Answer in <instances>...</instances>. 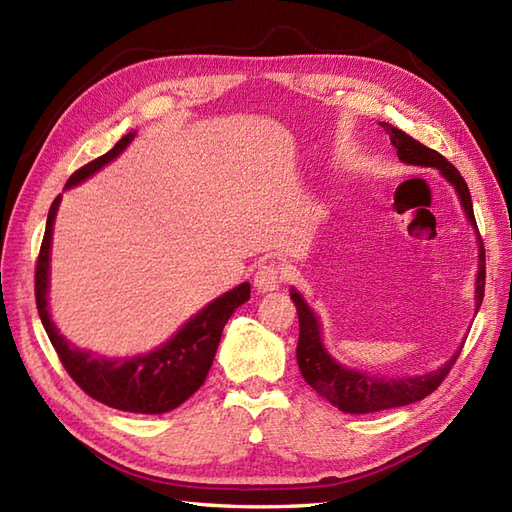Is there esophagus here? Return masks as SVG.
<instances>
[{"instance_id": "34e87169", "label": "esophagus", "mask_w": 512, "mask_h": 512, "mask_svg": "<svg viewBox=\"0 0 512 512\" xmlns=\"http://www.w3.org/2000/svg\"><path fill=\"white\" fill-rule=\"evenodd\" d=\"M284 269L280 265H275V262H267V265H260L254 273V288L258 292H273L282 286L284 282Z\"/></svg>"}]
</instances>
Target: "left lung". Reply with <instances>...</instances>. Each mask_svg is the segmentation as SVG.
Segmentation results:
<instances>
[{"label": "left lung", "instance_id": "left-lung-1", "mask_svg": "<svg viewBox=\"0 0 512 512\" xmlns=\"http://www.w3.org/2000/svg\"><path fill=\"white\" fill-rule=\"evenodd\" d=\"M380 126L391 136V143L397 149V158L412 166H431L438 168L440 175L453 185L461 198V207L466 211L470 224L476 228L474 209L468 183L463 181L459 170L448 162L438 151L425 147L423 143L414 141L412 136L393 128L391 123L380 121ZM478 232V228H476ZM478 275H476V312L485 297V245L478 235ZM290 299L297 305L299 314V344H297V363L305 382L312 386L316 393H320L324 399L331 401L342 412L350 414H369L380 412L389 408H399L421 401L427 395L438 389L442 380L448 376V371L453 369L459 352L451 361H446L444 367L431 374L423 376H408V378H378L369 376L365 371L348 369L339 365L333 356L322 346L320 337V324L316 314L309 309V305L303 301L297 290H290ZM463 348V346H461Z\"/></svg>", "mask_w": 512, "mask_h": 512}]
</instances>
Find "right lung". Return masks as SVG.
Listing matches in <instances>:
<instances>
[{
	"label": "right lung",
	"instance_id": "add662e5",
	"mask_svg": "<svg viewBox=\"0 0 512 512\" xmlns=\"http://www.w3.org/2000/svg\"><path fill=\"white\" fill-rule=\"evenodd\" d=\"M132 138L134 132L126 134L111 151H106L104 156L72 173L66 188L85 181L104 164L115 160L130 145ZM59 200L61 194L53 200L49 209L36 262V305L44 331L49 335L61 365L66 367L68 376L91 399L100 401L108 408L134 414H164L175 410L203 386L215 350H218L224 324L239 305L250 299V284L243 282L241 286L211 301L203 312H198L185 322L175 337H170L166 344L149 354L132 356V359H128V356L126 359H106V356L76 348L64 335H59L49 314V301H46V294H49L51 237Z\"/></svg>",
	"mask_w": 512,
	"mask_h": 512
}]
</instances>
